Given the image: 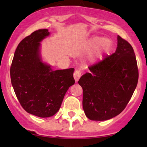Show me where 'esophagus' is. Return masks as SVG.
Masks as SVG:
<instances>
[{"label": "esophagus", "instance_id": "1", "mask_svg": "<svg viewBox=\"0 0 147 147\" xmlns=\"http://www.w3.org/2000/svg\"><path fill=\"white\" fill-rule=\"evenodd\" d=\"M73 76H74V78L76 82H78V80L80 79L81 76V72L80 71L78 70H76L74 71V73L73 74Z\"/></svg>", "mask_w": 147, "mask_h": 147}]
</instances>
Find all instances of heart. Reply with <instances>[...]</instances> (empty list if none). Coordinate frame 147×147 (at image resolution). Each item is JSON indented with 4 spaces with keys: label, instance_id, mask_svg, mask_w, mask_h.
Listing matches in <instances>:
<instances>
[{
    "label": "heart",
    "instance_id": "b5f03b06",
    "mask_svg": "<svg viewBox=\"0 0 147 147\" xmlns=\"http://www.w3.org/2000/svg\"><path fill=\"white\" fill-rule=\"evenodd\" d=\"M102 43V47H104V48H105V47L106 46L107 42L106 41V39H104V38H102V37H99V36H93L89 39L88 41V43L86 45V47L85 49V51H90V50L93 49L94 48H95L97 46H98L99 45H100ZM100 52H98L95 56L92 57L91 58V61H94V59H96V56H97L98 54H100Z\"/></svg>",
    "mask_w": 147,
    "mask_h": 147
}]
</instances>
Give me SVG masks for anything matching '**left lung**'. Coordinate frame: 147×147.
<instances>
[{
  "label": "left lung",
  "mask_w": 147,
  "mask_h": 147,
  "mask_svg": "<svg viewBox=\"0 0 147 147\" xmlns=\"http://www.w3.org/2000/svg\"><path fill=\"white\" fill-rule=\"evenodd\" d=\"M81 76L83 109L92 121H106L118 115L130 101L138 82V68L134 49L127 41L117 36V47L89 67Z\"/></svg>",
  "instance_id": "obj_1"
}]
</instances>
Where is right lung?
Masks as SVG:
<instances>
[{"mask_svg": "<svg viewBox=\"0 0 147 147\" xmlns=\"http://www.w3.org/2000/svg\"><path fill=\"white\" fill-rule=\"evenodd\" d=\"M50 35L40 29L23 39L15 52L10 67L12 86L27 112L49 117L58 112L69 88L75 82L74 69L53 71L42 61L40 42Z\"/></svg>", "mask_w": 147, "mask_h": 147, "instance_id": "1", "label": "right lung"}]
</instances>
